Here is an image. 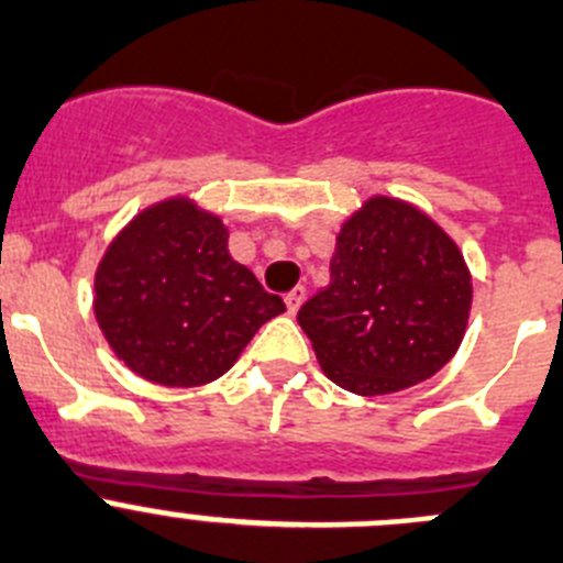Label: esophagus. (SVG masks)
<instances>
[{"label":"esophagus","instance_id":"34e87169","mask_svg":"<svg viewBox=\"0 0 563 563\" xmlns=\"http://www.w3.org/2000/svg\"><path fill=\"white\" fill-rule=\"evenodd\" d=\"M302 299H306V288H302V286L291 288V291L286 294V308H288V313H297L299 306H302Z\"/></svg>","mask_w":563,"mask_h":563}]
</instances>
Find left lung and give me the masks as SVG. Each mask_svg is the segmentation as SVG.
<instances>
[{"mask_svg":"<svg viewBox=\"0 0 563 563\" xmlns=\"http://www.w3.org/2000/svg\"><path fill=\"white\" fill-rule=\"evenodd\" d=\"M472 277L422 210L375 197L341 228L330 286L299 308L324 375L364 397L428 380L464 339Z\"/></svg>","mask_w":563,"mask_h":563,"instance_id":"obj_1","label":"left lung"}]
</instances>
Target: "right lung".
Returning <instances> with one entry per match:
<instances>
[{"instance_id":"right-lung-1","label":"right lung","mask_w":563,"mask_h":563,"mask_svg":"<svg viewBox=\"0 0 563 563\" xmlns=\"http://www.w3.org/2000/svg\"><path fill=\"white\" fill-rule=\"evenodd\" d=\"M93 313L113 353L152 383L202 386L224 375L286 311L228 252V228L186 199L135 217L104 252Z\"/></svg>"}]
</instances>
